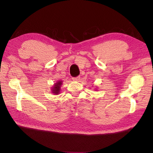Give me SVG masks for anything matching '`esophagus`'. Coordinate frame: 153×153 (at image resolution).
Wrapping results in <instances>:
<instances>
[{"label": "esophagus", "mask_w": 153, "mask_h": 153, "mask_svg": "<svg viewBox=\"0 0 153 153\" xmlns=\"http://www.w3.org/2000/svg\"><path fill=\"white\" fill-rule=\"evenodd\" d=\"M79 79H80V77L79 76L72 77V79H73L74 81H78V80H79Z\"/></svg>", "instance_id": "34e87169"}]
</instances>
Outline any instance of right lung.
I'll return each instance as SVG.
<instances>
[{
  "label": "right lung",
  "instance_id": "right-lung-1",
  "mask_svg": "<svg viewBox=\"0 0 153 153\" xmlns=\"http://www.w3.org/2000/svg\"><path fill=\"white\" fill-rule=\"evenodd\" d=\"M62 82H63L62 81H59L58 82L55 83V84H54V86L52 87V92H53V94H59Z\"/></svg>",
  "mask_w": 153,
  "mask_h": 153
}]
</instances>
